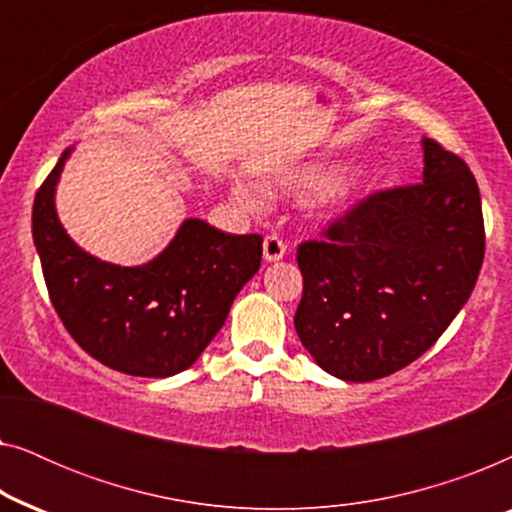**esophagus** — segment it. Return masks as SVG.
Segmentation results:
<instances>
[{
	"instance_id": "obj_1",
	"label": "esophagus",
	"mask_w": 512,
	"mask_h": 512,
	"mask_svg": "<svg viewBox=\"0 0 512 512\" xmlns=\"http://www.w3.org/2000/svg\"><path fill=\"white\" fill-rule=\"evenodd\" d=\"M286 254V244L279 240L277 235H268L263 240V258L268 263H275V261H282Z\"/></svg>"
}]
</instances>
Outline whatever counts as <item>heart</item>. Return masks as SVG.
Wrapping results in <instances>:
<instances>
[{
	"label": "heart",
	"instance_id": "b5f03b06",
	"mask_svg": "<svg viewBox=\"0 0 512 512\" xmlns=\"http://www.w3.org/2000/svg\"><path fill=\"white\" fill-rule=\"evenodd\" d=\"M338 163H312L296 167V170L282 174V177L272 179L268 191L272 195H291V198H310L314 200V214L324 221H338L347 216L352 209L363 200V195L370 191V181L359 172L342 174ZM233 198L240 202L249 212H258L263 207L261 195L254 188L235 184Z\"/></svg>",
	"mask_w": 512,
	"mask_h": 512
}]
</instances>
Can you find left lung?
Returning a JSON list of instances; mask_svg holds the SVG:
<instances>
[{"label": "left lung", "instance_id": "obj_1", "mask_svg": "<svg viewBox=\"0 0 512 512\" xmlns=\"http://www.w3.org/2000/svg\"><path fill=\"white\" fill-rule=\"evenodd\" d=\"M424 181L370 195L303 242L296 333L328 375L370 382L419 359L466 305L485 258L468 165L422 139Z\"/></svg>", "mask_w": 512, "mask_h": 512}]
</instances>
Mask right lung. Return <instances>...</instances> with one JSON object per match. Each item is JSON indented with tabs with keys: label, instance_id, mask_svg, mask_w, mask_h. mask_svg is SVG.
<instances>
[{
	"label": "right lung",
	"instance_id": "obj_1",
	"mask_svg": "<svg viewBox=\"0 0 512 512\" xmlns=\"http://www.w3.org/2000/svg\"><path fill=\"white\" fill-rule=\"evenodd\" d=\"M72 151L62 153L32 207L34 247L55 312L93 359L118 373L172 377L191 368L261 268L263 237L184 219L151 261H102L67 235L55 209Z\"/></svg>",
	"mask_w": 512,
	"mask_h": 512
}]
</instances>
